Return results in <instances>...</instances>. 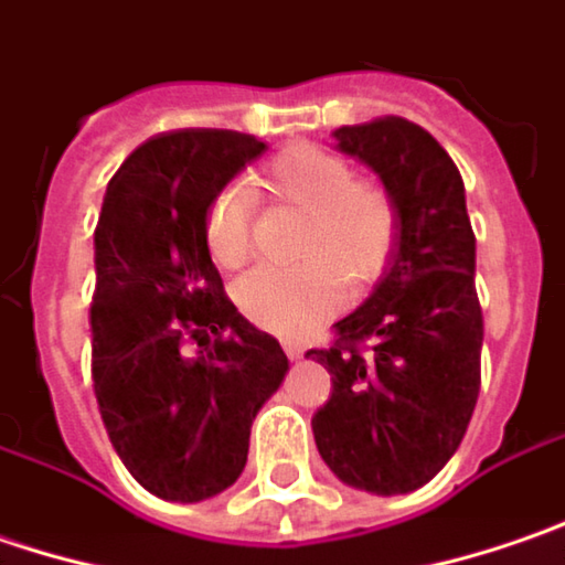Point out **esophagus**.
Masks as SVG:
<instances>
[{"instance_id":"esophagus-1","label":"esophagus","mask_w":565,"mask_h":565,"mask_svg":"<svg viewBox=\"0 0 565 565\" xmlns=\"http://www.w3.org/2000/svg\"><path fill=\"white\" fill-rule=\"evenodd\" d=\"M284 354L290 356V360H300V356L307 354V351H303L300 344H284Z\"/></svg>"}]
</instances>
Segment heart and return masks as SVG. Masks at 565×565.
Masks as SVG:
<instances>
[{
    "label": "heart",
    "instance_id": "1",
    "mask_svg": "<svg viewBox=\"0 0 565 565\" xmlns=\"http://www.w3.org/2000/svg\"><path fill=\"white\" fill-rule=\"evenodd\" d=\"M262 189L275 205L303 214L294 246V262L303 268L253 271L234 287V303L256 329L297 341L341 309L338 284L360 294L380 278L395 243V209L380 185L356 183L344 160L312 145L271 160ZM205 249L224 271L253 256V209L239 189L211 202Z\"/></svg>",
    "mask_w": 565,
    "mask_h": 565
}]
</instances>
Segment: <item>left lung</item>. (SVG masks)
I'll return each mask as SVG.
<instances>
[{
	"instance_id": "obj_1",
	"label": "left lung",
	"mask_w": 565,
	"mask_h": 565,
	"mask_svg": "<svg viewBox=\"0 0 565 565\" xmlns=\"http://www.w3.org/2000/svg\"><path fill=\"white\" fill-rule=\"evenodd\" d=\"M331 138L380 177L395 243L373 294L334 322V348L307 354L331 373L312 436L341 483L395 497L443 471L478 405L475 231L458 167L420 126L385 116Z\"/></svg>"
}]
</instances>
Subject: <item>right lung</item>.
<instances>
[{"label": "right lung", "mask_w": 565, "mask_h": 565, "mask_svg": "<svg viewBox=\"0 0 565 565\" xmlns=\"http://www.w3.org/2000/svg\"><path fill=\"white\" fill-rule=\"evenodd\" d=\"M262 151L224 129L148 138L116 170L94 231V395L126 471L170 503L236 483L258 407L290 370L224 297L205 249L211 202Z\"/></svg>", "instance_id": "add662e5"}]
</instances>
